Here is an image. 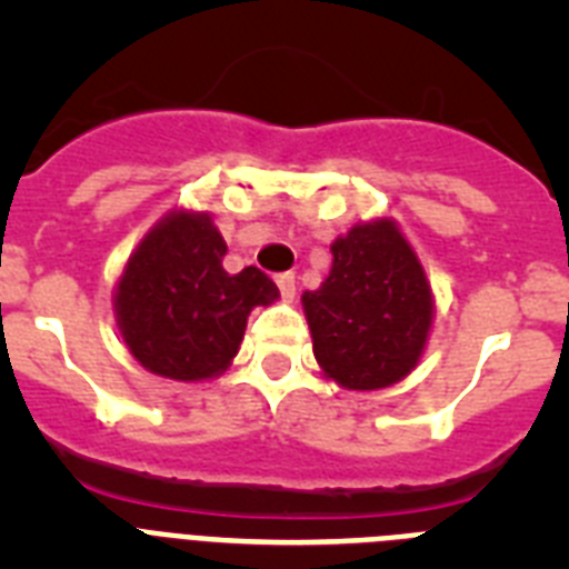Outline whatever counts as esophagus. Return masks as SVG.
<instances>
[{
	"instance_id": "esophagus-1",
	"label": "esophagus",
	"mask_w": 569,
	"mask_h": 569,
	"mask_svg": "<svg viewBox=\"0 0 569 569\" xmlns=\"http://www.w3.org/2000/svg\"><path fill=\"white\" fill-rule=\"evenodd\" d=\"M276 284H279V290L284 299H293L296 296V276L293 273H279L276 276Z\"/></svg>"
}]
</instances>
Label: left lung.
<instances>
[{"label": "left lung", "mask_w": 569, "mask_h": 569, "mask_svg": "<svg viewBox=\"0 0 569 569\" xmlns=\"http://www.w3.org/2000/svg\"><path fill=\"white\" fill-rule=\"evenodd\" d=\"M333 264L301 293L325 379L381 390L416 370L436 319L430 279L390 216L359 222L330 244Z\"/></svg>", "instance_id": "8db88e82"}]
</instances>
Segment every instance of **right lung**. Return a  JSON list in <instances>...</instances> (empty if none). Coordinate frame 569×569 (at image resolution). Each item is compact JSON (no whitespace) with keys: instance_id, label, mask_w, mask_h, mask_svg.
Instances as JSON below:
<instances>
[{"instance_id":"add662e5","label":"right lung","mask_w":569,"mask_h":569,"mask_svg":"<svg viewBox=\"0 0 569 569\" xmlns=\"http://www.w3.org/2000/svg\"><path fill=\"white\" fill-rule=\"evenodd\" d=\"M224 236L204 210L164 213L124 261L113 288L116 328L144 370L173 381L222 376L253 308L279 288L256 268L228 273Z\"/></svg>"}]
</instances>
